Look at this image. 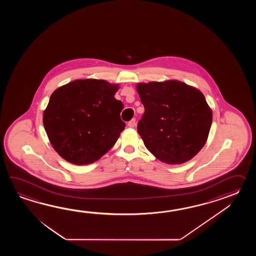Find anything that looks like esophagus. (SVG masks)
Listing matches in <instances>:
<instances>
[{"label": "esophagus", "mask_w": 256, "mask_h": 256, "mask_svg": "<svg viewBox=\"0 0 256 256\" xmlns=\"http://www.w3.org/2000/svg\"><path fill=\"white\" fill-rule=\"evenodd\" d=\"M128 126L130 127V128H134V126H136V119H132V120H130L129 122H128Z\"/></svg>", "instance_id": "34e87169"}]
</instances>
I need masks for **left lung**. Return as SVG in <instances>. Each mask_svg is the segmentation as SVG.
Wrapping results in <instances>:
<instances>
[{"label":"left lung","instance_id":"left-lung-1","mask_svg":"<svg viewBox=\"0 0 256 256\" xmlns=\"http://www.w3.org/2000/svg\"><path fill=\"white\" fill-rule=\"evenodd\" d=\"M137 92L144 114L137 132L147 149L161 162L190 161L207 142L212 110L203 93L184 82H140Z\"/></svg>","mask_w":256,"mask_h":256}]
</instances>
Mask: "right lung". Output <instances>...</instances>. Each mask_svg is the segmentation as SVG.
Instances as JSON below:
<instances>
[{
	"label": "right lung",
	"instance_id": "add662e5",
	"mask_svg": "<svg viewBox=\"0 0 256 256\" xmlns=\"http://www.w3.org/2000/svg\"><path fill=\"white\" fill-rule=\"evenodd\" d=\"M118 84L76 80L56 88L44 110L43 124L54 151L78 166L96 162L114 146L126 124Z\"/></svg>",
	"mask_w": 256,
	"mask_h": 256
}]
</instances>
